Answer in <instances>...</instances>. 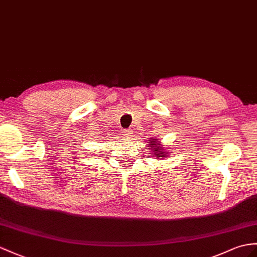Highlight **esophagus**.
I'll return each mask as SVG.
<instances>
[{
    "mask_svg": "<svg viewBox=\"0 0 257 257\" xmlns=\"http://www.w3.org/2000/svg\"><path fill=\"white\" fill-rule=\"evenodd\" d=\"M124 137H126V139H130V137L133 136V130L127 128V130H123V134Z\"/></svg>",
    "mask_w": 257,
    "mask_h": 257,
    "instance_id": "1",
    "label": "esophagus"
}]
</instances>
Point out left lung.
Returning a JSON list of instances; mask_svg holds the SVG:
<instances>
[{"instance_id": "8db88e82", "label": "left lung", "mask_w": 257, "mask_h": 257, "mask_svg": "<svg viewBox=\"0 0 257 257\" xmlns=\"http://www.w3.org/2000/svg\"><path fill=\"white\" fill-rule=\"evenodd\" d=\"M149 143H150L149 145H152L150 147H153V149L155 150L154 153H156V155H157V157H166L167 153H164V150L161 149V147H159L160 144H157V142H155V140H152Z\"/></svg>"}]
</instances>
